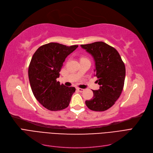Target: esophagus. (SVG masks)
<instances>
[{"label": "esophagus", "mask_w": 153, "mask_h": 153, "mask_svg": "<svg viewBox=\"0 0 153 153\" xmlns=\"http://www.w3.org/2000/svg\"><path fill=\"white\" fill-rule=\"evenodd\" d=\"M76 90H77L78 91L80 92H84V89H81V88H76Z\"/></svg>", "instance_id": "esophagus-1"}]
</instances>
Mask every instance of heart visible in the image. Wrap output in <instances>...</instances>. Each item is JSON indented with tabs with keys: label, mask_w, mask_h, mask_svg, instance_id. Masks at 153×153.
<instances>
[{
	"label": "heart",
	"mask_w": 153,
	"mask_h": 153,
	"mask_svg": "<svg viewBox=\"0 0 153 153\" xmlns=\"http://www.w3.org/2000/svg\"><path fill=\"white\" fill-rule=\"evenodd\" d=\"M82 59H84V57H83V58H82Z\"/></svg>",
	"instance_id": "1"
}]
</instances>
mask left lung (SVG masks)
Instances as JSON below:
<instances>
[{
    "instance_id": "obj_1",
    "label": "left lung",
    "mask_w": 153,
    "mask_h": 153,
    "mask_svg": "<svg viewBox=\"0 0 153 153\" xmlns=\"http://www.w3.org/2000/svg\"><path fill=\"white\" fill-rule=\"evenodd\" d=\"M81 47L93 57L95 76L100 89L93 91L94 96L85 101L90 110L102 112L112 106L121 95L124 84L126 68L117 51L102 41L81 45Z\"/></svg>"
}]
</instances>
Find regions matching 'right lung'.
<instances>
[{"label":"right lung","instance_id":"add662e5","mask_svg":"<svg viewBox=\"0 0 153 153\" xmlns=\"http://www.w3.org/2000/svg\"><path fill=\"white\" fill-rule=\"evenodd\" d=\"M78 47L50 43L41 46L32 57L28 71L31 89L36 100L49 110L67 108L75 92V87L61 85L57 78L66 58Z\"/></svg>","mask_w":153,"mask_h":153}]
</instances>
